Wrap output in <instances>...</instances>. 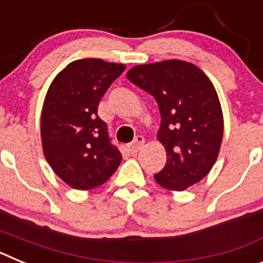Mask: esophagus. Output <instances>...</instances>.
<instances>
[{
	"label": "esophagus",
	"mask_w": 263,
	"mask_h": 263,
	"mask_svg": "<svg viewBox=\"0 0 263 263\" xmlns=\"http://www.w3.org/2000/svg\"><path fill=\"white\" fill-rule=\"evenodd\" d=\"M143 145H145V138H143V137H137V138L134 139V142L129 145L130 153H133V154L134 153H138Z\"/></svg>",
	"instance_id": "esophagus-1"
}]
</instances>
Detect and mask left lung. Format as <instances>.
I'll return each instance as SVG.
<instances>
[{"instance_id":"left-lung-1","label":"left lung","mask_w":263,"mask_h":263,"mask_svg":"<svg viewBox=\"0 0 263 263\" xmlns=\"http://www.w3.org/2000/svg\"><path fill=\"white\" fill-rule=\"evenodd\" d=\"M126 78L154 96L160 111L158 139L167 153L166 166L155 182L171 191H184L208 175L224 134L217 92L208 76L184 60L141 64Z\"/></svg>"}]
</instances>
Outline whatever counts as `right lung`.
I'll return each mask as SVG.
<instances>
[{
    "instance_id": "right-lung-1",
    "label": "right lung",
    "mask_w": 263,
    "mask_h": 263,
    "mask_svg": "<svg viewBox=\"0 0 263 263\" xmlns=\"http://www.w3.org/2000/svg\"><path fill=\"white\" fill-rule=\"evenodd\" d=\"M125 68L103 59H79L48 88L41 116L42 147L53 173L75 190L104 184L122 160L97 106Z\"/></svg>"
}]
</instances>
